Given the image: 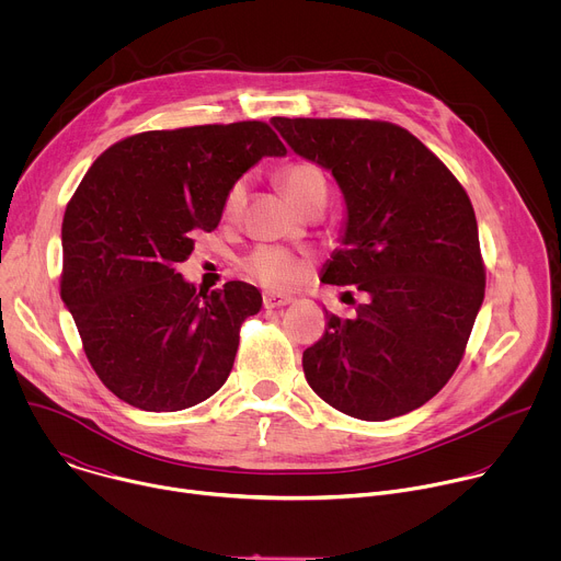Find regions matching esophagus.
Instances as JSON below:
<instances>
[{
  "label": "esophagus",
  "instance_id": "1",
  "mask_svg": "<svg viewBox=\"0 0 561 561\" xmlns=\"http://www.w3.org/2000/svg\"><path fill=\"white\" fill-rule=\"evenodd\" d=\"M293 299L288 295H279V293H264V308H282L288 306Z\"/></svg>",
  "mask_w": 561,
  "mask_h": 561
}]
</instances>
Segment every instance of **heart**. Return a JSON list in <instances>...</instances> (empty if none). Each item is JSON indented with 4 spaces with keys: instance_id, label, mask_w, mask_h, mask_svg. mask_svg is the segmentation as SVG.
<instances>
[{
    "instance_id": "1",
    "label": "heart",
    "mask_w": 561,
    "mask_h": 561,
    "mask_svg": "<svg viewBox=\"0 0 561 561\" xmlns=\"http://www.w3.org/2000/svg\"><path fill=\"white\" fill-rule=\"evenodd\" d=\"M279 180H282V186L286 188V193L290 195V199L301 210L319 197L327 199V178L310 162L288 164L279 173ZM244 197H247V182L239 180L226 193L224 210L228 215H234L239 208H242ZM244 268L251 277L262 282L264 286H279V288L295 284L304 273V264L297 257H293L290 253L275 249V247H260L257 251H253L247 257Z\"/></svg>"
}]
</instances>
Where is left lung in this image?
Returning <instances> with one entry per match:
<instances>
[{"label": "left lung", "mask_w": 561, "mask_h": 561, "mask_svg": "<svg viewBox=\"0 0 561 561\" xmlns=\"http://www.w3.org/2000/svg\"><path fill=\"white\" fill-rule=\"evenodd\" d=\"M271 124L344 197L340 244L322 282L368 299L304 351L310 388L333 409L383 422L424 407L459 366L484 301L474 210L466 191L409 130L370 119Z\"/></svg>", "instance_id": "obj_1"}]
</instances>
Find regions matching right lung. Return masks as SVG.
<instances>
[{"label":"right lung","mask_w":561,"mask_h":561,"mask_svg":"<svg viewBox=\"0 0 561 561\" xmlns=\"http://www.w3.org/2000/svg\"><path fill=\"white\" fill-rule=\"evenodd\" d=\"M286 148L264 122L150 130L104 150L66 206L61 299L104 386L141 411H184L230 375L247 282L197 293L178 266L217 228L230 186Z\"/></svg>","instance_id":"1"}]
</instances>
